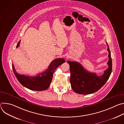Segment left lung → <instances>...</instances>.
I'll return each mask as SVG.
<instances>
[{
  "label": "left lung",
  "instance_id": "8db88e82",
  "mask_svg": "<svg viewBox=\"0 0 124 124\" xmlns=\"http://www.w3.org/2000/svg\"><path fill=\"white\" fill-rule=\"evenodd\" d=\"M108 45L109 60L108 68L100 77L96 73H90L86 70L79 63L68 61L70 73V83L74 91L79 94H90L95 93L104 85L108 79L112 72V59L111 53Z\"/></svg>",
  "mask_w": 124,
  "mask_h": 124
}]
</instances>
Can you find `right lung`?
<instances>
[{
	"mask_svg": "<svg viewBox=\"0 0 124 124\" xmlns=\"http://www.w3.org/2000/svg\"><path fill=\"white\" fill-rule=\"evenodd\" d=\"M20 42L21 41L17 43L16 47L19 46ZM65 62V59L63 58L55 59L50 63L47 69L45 71L38 74V76L35 77L25 76L24 75L17 73L13 64H12V68L17 79L24 87L34 91H44L49 87L54 70Z\"/></svg>",
	"mask_w": 124,
	"mask_h": 124,
	"instance_id": "right-lung-1",
	"label": "right lung"
}]
</instances>
